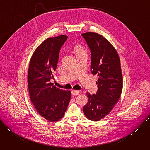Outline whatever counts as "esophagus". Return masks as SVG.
<instances>
[{
  "label": "esophagus",
  "instance_id": "1",
  "mask_svg": "<svg viewBox=\"0 0 150 150\" xmlns=\"http://www.w3.org/2000/svg\"><path fill=\"white\" fill-rule=\"evenodd\" d=\"M71 93H72V95H74V96H77V95H78V94H79V91L73 90H72Z\"/></svg>",
  "mask_w": 150,
  "mask_h": 150
}]
</instances>
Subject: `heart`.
<instances>
[{
  "label": "heart",
  "mask_w": 150,
  "mask_h": 150,
  "mask_svg": "<svg viewBox=\"0 0 150 150\" xmlns=\"http://www.w3.org/2000/svg\"><path fill=\"white\" fill-rule=\"evenodd\" d=\"M75 52L77 54L78 53H85V50L83 49V48H82L81 46L79 45H76L75 47Z\"/></svg>",
  "instance_id": "1"
}]
</instances>
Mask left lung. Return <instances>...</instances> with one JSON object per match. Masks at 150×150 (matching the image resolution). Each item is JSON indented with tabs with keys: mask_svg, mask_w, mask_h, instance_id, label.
Returning <instances> with one entry per match:
<instances>
[{
	"mask_svg": "<svg viewBox=\"0 0 150 150\" xmlns=\"http://www.w3.org/2000/svg\"><path fill=\"white\" fill-rule=\"evenodd\" d=\"M91 51V72L97 75L98 90L87 93L88 101L83 108L86 117L98 121L109 115L119 100L123 88V77L118 53L101 35L87 32L82 34Z\"/></svg>",
	"mask_w": 150,
	"mask_h": 150,
	"instance_id": "8db88e82",
	"label": "left lung"
}]
</instances>
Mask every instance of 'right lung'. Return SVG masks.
<instances>
[{"label":"right lung","mask_w":150,"mask_h":150,"mask_svg":"<svg viewBox=\"0 0 150 150\" xmlns=\"http://www.w3.org/2000/svg\"><path fill=\"white\" fill-rule=\"evenodd\" d=\"M68 38L59 35L45 40L34 51L29 65L28 86L31 101L38 114L49 122L61 119L69 103L71 92L56 87L53 77L60 48Z\"/></svg>","instance_id":"add662e5"}]
</instances>
